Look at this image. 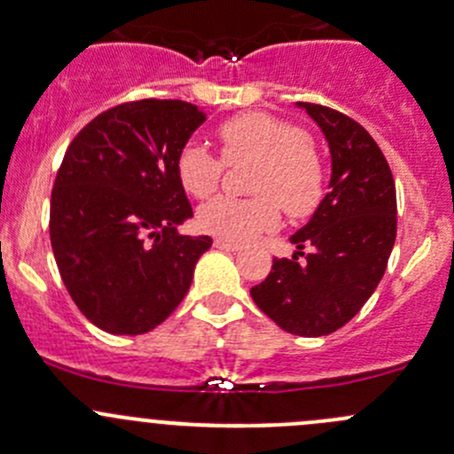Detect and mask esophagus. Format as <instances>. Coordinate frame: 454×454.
<instances>
[{
  "label": "esophagus",
  "instance_id": "obj_1",
  "mask_svg": "<svg viewBox=\"0 0 454 454\" xmlns=\"http://www.w3.org/2000/svg\"><path fill=\"white\" fill-rule=\"evenodd\" d=\"M215 248H219V250H228V253H235V250H239L241 246L237 244V241H231V239H222V237H219V239H215Z\"/></svg>",
  "mask_w": 454,
  "mask_h": 454
}]
</instances>
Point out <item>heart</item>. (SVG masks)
Wrapping results in <instances>:
<instances>
[{
  "instance_id": "b5f03b06",
  "label": "heart",
  "mask_w": 454,
  "mask_h": 454,
  "mask_svg": "<svg viewBox=\"0 0 454 454\" xmlns=\"http://www.w3.org/2000/svg\"><path fill=\"white\" fill-rule=\"evenodd\" d=\"M226 164L253 162V198H215L198 210V223L210 235L246 241L278 223L283 206L290 217H308L325 198L327 173L316 146L283 118L244 112L217 129ZM200 142H186L176 158V176L193 198H208L222 180L223 164Z\"/></svg>"
}]
</instances>
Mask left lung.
<instances>
[{"label": "left lung", "instance_id": "left-lung-1", "mask_svg": "<svg viewBox=\"0 0 454 454\" xmlns=\"http://www.w3.org/2000/svg\"><path fill=\"white\" fill-rule=\"evenodd\" d=\"M296 107L309 114L329 145V193L290 237L294 256L274 259L250 296L287 333L316 338L349 323L378 287L395 244L397 200L387 158L363 125L325 105ZM299 255L306 256L303 264Z\"/></svg>", "mask_w": 454, "mask_h": 454}]
</instances>
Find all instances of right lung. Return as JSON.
Listing matches in <instances>:
<instances>
[{
  "instance_id": "add662e5",
  "label": "right lung",
  "mask_w": 454,
  "mask_h": 454,
  "mask_svg": "<svg viewBox=\"0 0 454 454\" xmlns=\"http://www.w3.org/2000/svg\"><path fill=\"white\" fill-rule=\"evenodd\" d=\"M204 121L198 105L134 100L98 114L67 146L50 200V241L72 301L103 332L158 327L213 246L177 232L193 208L176 158Z\"/></svg>"
}]
</instances>
